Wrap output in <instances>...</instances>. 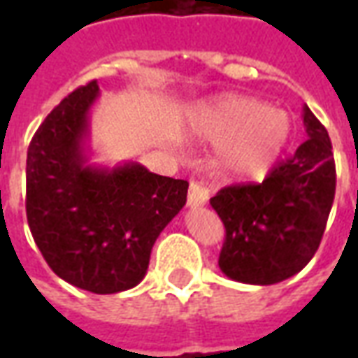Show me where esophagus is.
Masks as SVG:
<instances>
[{
	"label": "esophagus",
	"mask_w": 358,
	"mask_h": 358,
	"mask_svg": "<svg viewBox=\"0 0 358 358\" xmlns=\"http://www.w3.org/2000/svg\"><path fill=\"white\" fill-rule=\"evenodd\" d=\"M207 201H209V189L199 182H192L189 184V194H187V207L189 209L203 207Z\"/></svg>",
	"instance_id": "34e87169"
}]
</instances>
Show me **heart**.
<instances>
[{
  "label": "heart",
  "mask_w": 358,
  "mask_h": 358,
  "mask_svg": "<svg viewBox=\"0 0 358 358\" xmlns=\"http://www.w3.org/2000/svg\"><path fill=\"white\" fill-rule=\"evenodd\" d=\"M192 130L224 143L218 166L228 176L255 178L268 171L289 140V118L282 110L249 97H220L197 105L189 118Z\"/></svg>",
  "instance_id": "obj_1"
}]
</instances>
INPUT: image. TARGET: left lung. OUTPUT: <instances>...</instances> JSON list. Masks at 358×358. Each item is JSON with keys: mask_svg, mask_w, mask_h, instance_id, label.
<instances>
[{"mask_svg": "<svg viewBox=\"0 0 358 358\" xmlns=\"http://www.w3.org/2000/svg\"><path fill=\"white\" fill-rule=\"evenodd\" d=\"M307 140L263 184L230 186L210 197L226 228L218 266L241 284L295 276L315 257L336 194L330 136L307 105Z\"/></svg>", "mask_w": 358, "mask_h": 358, "instance_id": "8db88e82", "label": "left lung"}]
</instances>
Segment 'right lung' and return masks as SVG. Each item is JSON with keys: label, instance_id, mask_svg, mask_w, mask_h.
<instances>
[{"label": "right lung", "instance_id": "obj_1", "mask_svg": "<svg viewBox=\"0 0 358 358\" xmlns=\"http://www.w3.org/2000/svg\"><path fill=\"white\" fill-rule=\"evenodd\" d=\"M97 80L74 90L30 141L27 217L50 268L74 287L118 293L145 276L153 243L186 205L187 182L136 161L92 163Z\"/></svg>", "mask_w": 358, "mask_h": 358}]
</instances>
